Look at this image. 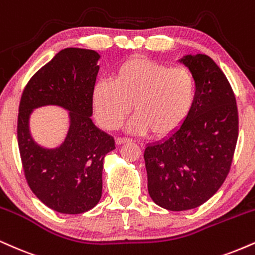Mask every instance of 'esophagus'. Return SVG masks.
<instances>
[{
  "label": "esophagus",
  "instance_id": "obj_1",
  "mask_svg": "<svg viewBox=\"0 0 255 255\" xmlns=\"http://www.w3.org/2000/svg\"><path fill=\"white\" fill-rule=\"evenodd\" d=\"M131 139H128V137H118L116 139V143L118 145H122V143H126V142H130Z\"/></svg>",
  "mask_w": 255,
  "mask_h": 255
}]
</instances>
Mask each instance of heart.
<instances>
[{
	"label": "heart",
	"instance_id": "obj_1",
	"mask_svg": "<svg viewBox=\"0 0 255 255\" xmlns=\"http://www.w3.org/2000/svg\"><path fill=\"white\" fill-rule=\"evenodd\" d=\"M196 98V81L186 67H172L146 58H130L116 67L112 81H98L91 102L106 129H116L130 110L128 130L166 136L185 121Z\"/></svg>",
	"mask_w": 255,
	"mask_h": 255
}]
</instances>
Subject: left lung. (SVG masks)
Instances as JSON below:
<instances>
[{
  "label": "left lung",
  "mask_w": 255,
  "mask_h": 255,
  "mask_svg": "<svg viewBox=\"0 0 255 255\" xmlns=\"http://www.w3.org/2000/svg\"><path fill=\"white\" fill-rule=\"evenodd\" d=\"M179 61L195 77L194 107L178 129L143 153L148 194L171 211L194 209L216 194L231 170L239 136L235 95L222 70L205 54Z\"/></svg>",
  "instance_id": "1"
}]
</instances>
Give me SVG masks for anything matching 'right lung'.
I'll list each match as a JSON object with an SVG mask.
<instances>
[{
	"label": "right lung",
	"mask_w": 255,
	"mask_h": 255,
	"mask_svg": "<svg viewBox=\"0 0 255 255\" xmlns=\"http://www.w3.org/2000/svg\"><path fill=\"white\" fill-rule=\"evenodd\" d=\"M98 59L93 50H61L34 73L21 96L17 143L24 177L33 194L61 214H82L98 203L104 157L115 148L114 137L98 129L90 118ZM44 105L69 112V131L56 149L41 147L30 135L29 116Z\"/></svg>",
	"instance_id": "obj_1"
}]
</instances>
